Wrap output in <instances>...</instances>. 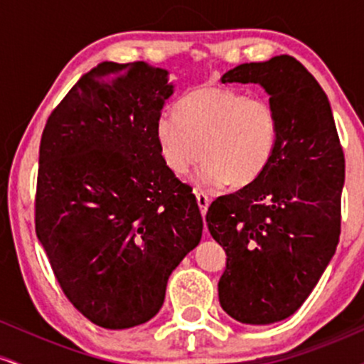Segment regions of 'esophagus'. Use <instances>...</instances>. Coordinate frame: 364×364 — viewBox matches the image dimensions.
<instances>
[{"label":"esophagus","instance_id":"1","mask_svg":"<svg viewBox=\"0 0 364 364\" xmlns=\"http://www.w3.org/2000/svg\"><path fill=\"white\" fill-rule=\"evenodd\" d=\"M196 201H198V206H199V211H201V215L203 216L206 215L208 206H210V198H208L203 191H196Z\"/></svg>","mask_w":364,"mask_h":364}]
</instances>
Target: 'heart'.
I'll return each mask as SVG.
<instances>
[{
  "label": "heart",
  "mask_w": 364,
  "mask_h": 364,
  "mask_svg": "<svg viewBox=\"0 0 364 364\" xmlns=\"http://www.w3.org/2000/svg\"><path fill=\"white\" fill-rule=\"evenodd\" d=\"M158 148L165 165L186 175L204 163L199 182L206 189L256 182L279 148L280 124L275 106L264 97L232 87H198L175 106V115L158 118Z\"/></svg>",
  "instance_id": "b5f03b06"
}]
</instances>
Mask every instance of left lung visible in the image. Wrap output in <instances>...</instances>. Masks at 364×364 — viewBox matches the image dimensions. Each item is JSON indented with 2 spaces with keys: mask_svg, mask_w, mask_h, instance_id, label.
<instances>
[{
  "mask_svg": "<svg viewBox=\"0 0 364 364\" xmlns=\"http://www.w3.org/2000/svg\"><path fill=\"white\" fill-rule=\"evenodd\" d=\"M222 82H255L270 94L280 139L256 182L210 204V234L227 252L220 304L240 323L270 325L301 308L341 235L346 160L328 97L289 55L242 63Z\"/></svg>",
  "mask_w": 364,
  "mask_h": 364,
  "instance_id": "1",
  "label": "left lung"
}]
</instances>
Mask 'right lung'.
<instances>
[{"instance_id":"1","label":"right lung","mask_w":364,"mask_h":364,"mask_svg":"<svg viewBox=\"0 0 364 364\" xmlns=\"http://www.w3.org/2000/svg\"><path fill=\"white\" fill-rule=\"evenodd\" d=\"M168 72L103 61L51 112L39 146L36 234L67 299L103 328L151 320L203 218L163 161Z\"/></svg>"}]
</instances>
